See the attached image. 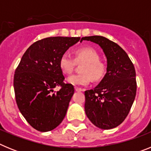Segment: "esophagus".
<instances>
[{"mask_svg": "<svg viewBox=\"0 0 151 151\" xmlns=\"http://www.w3.org/2000/svg\"><path fill=\"white\" fill-rule=\"evenodd\" d=\"M75 90L76 91H84V89L81 88L76 87H76H75Z\"/></svg>", "mask_w": 151, "mask_h": 151, "instance_id": "obj_1", "label": "esophagus"}]
</instances>
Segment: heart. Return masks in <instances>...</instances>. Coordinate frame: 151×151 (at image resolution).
I'll return each instance as SVG.
<instances>
[{"instance_id": "1", "label": "heart", "mask_w": 151, "mask_h": 151, "mask_svg": "<svg viewBox=\"0 0 151 151\" xmlns=\"http://www.w3.org/2000/svg\"><path fill=\"white\" fill-rule=\"evenodd\" d=\"M99 60V54L94 49L82 47L76 51L75 59L69 53H64L60 59L59 65L63 73L69 74L73 72L76 62H85L81 68L82 73L72 75L66 81L73 85H87L91 82V78L99 81L106 74V66Z\"/></svg>"}]
</instances>
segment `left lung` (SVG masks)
<instances>
[{
  "mask_svg": "<svg viewBox=\"0 0 151 151\" xmlns=\"http://www.w3.org/2000/svg\"><path fill=\"white\" fill-rule=\"evenodd\" d=\"M82 40L97 44L107 60L106 73L94 89L85 91V110L89 120L102 129H111L126 118L135 98L137 83L134 65L116 43L99 35Z\"/></svg>",
  "mask_w": 151,
  "mask_h": 151,
  "instance_id": "left-lung-1",
  "label": "left lung"
}]
</instances>
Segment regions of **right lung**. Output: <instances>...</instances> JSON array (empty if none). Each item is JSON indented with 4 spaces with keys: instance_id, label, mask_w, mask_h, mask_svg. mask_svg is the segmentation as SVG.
<instances>
[{
    "instance_id": "obj_1",
    "label": "right lung",
    "mask_w": 151,
    "mask_h": 151,
    "mask_svg": "<svg viewBox=\"0 0 151 151\" xmlns=\"http://www.w3.org/2000/svg\"><path fill=\"white\" fill-rule=\"evenodd\" d=\"M80 40L79 37H50L33 43L26 50L13 78L19 110L32 127L49 132L63 120L74 94L65 84L59 62L61 56ZM60 86L58 92L53 91Z\"/></svg>"
}]
</instances>
